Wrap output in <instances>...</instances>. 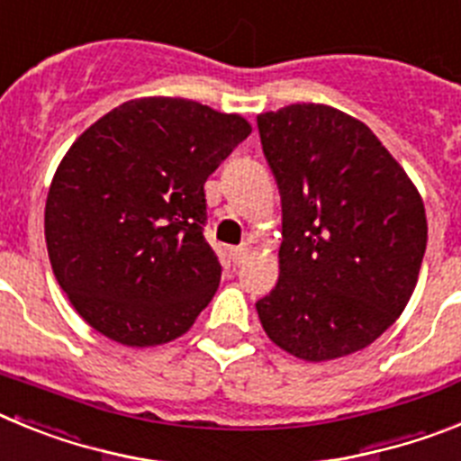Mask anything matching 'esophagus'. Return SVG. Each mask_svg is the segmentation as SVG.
Wrapping results in <instances>:
<instances>
[{
    "instance_id": "esophagus-1",
    "label": "esophagus",
    "mask_w": 461,
    "mask_h": 461,
    "mask_svg": "<svg viewBox=\"0 0 461 461\" xmlns=\"http://www.w3.org/2000/svg\"><path fill=\"white\" fill-rule=\"evenodd\" d=\"M228 256H230V260H233L235 266H240V263H244V258L249 256V244H242V247H233V249L228 251Z\"/></svg>"
}]
</instances>
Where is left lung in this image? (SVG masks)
Returning <instances> with one entry per match:
<instances>
[{"instance_id":"left-lung-1","label":"left lung","mask_w":461,"mask_h":461,"mask_svg":"<svg viewBox=\"0 0 461 461\" xmlns=\"http://www.w3.org/2000/svg\"><path fill=\"white\" fill-rule=\"evenodd\" d=\"M281 194L279 281L256 303L276 346L300 360L356 353L404 312L427 247L425 205L369 126L293 104L258 115Z\"/></svg>"}]
</instances>
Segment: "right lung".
<instances>
[{"label":"right lung","instance_id":"1","mask_svg":"<svg viewBox=\"0 0 461 461\" xmlns=\"http://www.w3.org/2000/svg\"><path fill=\"white\" fill-rule=\"evenodd\" d=\"M249 122L186 99L126 101L73 142L46 201L50 266L108 339L157 346L210 304L221 263L207 244L205 182Z\"/></svg>","mask_w":461,"mask_h":461}]
</instances>
